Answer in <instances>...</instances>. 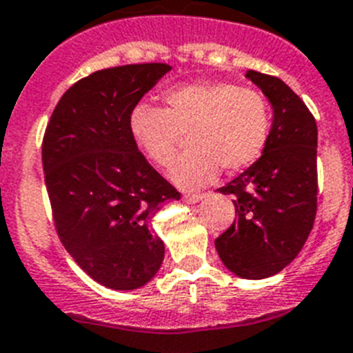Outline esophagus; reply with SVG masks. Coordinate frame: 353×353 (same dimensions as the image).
I'll use <instances>...</instances> for the list:
<instances>
[{"label": "esophagus", "instance_id": "esophagus-1", "mask_svg": "<svg viewBox=\"0 0 353 353\" xmlns=\"http://www.w3.org/2000/svg\"><path fill=\"white\" fill-rule=\"evenodd\" d=\"M204 199V194H185L183 195V201L188 204H195L199 203V201Z\"/></svg>", "mask_w": 353, "mask_h": 353}]
</instances>
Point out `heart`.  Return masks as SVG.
I'll return each instance as SVG.
<instances>
[{"mask_svg": "<svg viewBox=\"0 0 353 353\" xmlns=\"http://www.w3.org/2000/svg\"><path fill=\"white\" fill-rule=\"evenodd\" d=\"M163 100L165 109L136 105L129 127L136 145L161 168L174 163L181 134H188L190 150L170 172L177 185H208L219 167L242 170L268 147L271 108L259 90L232 82H192L165 91Z\"/></svg>", "mask_w": 353, "mask_h": 353, "instance_id": "heart-1", "label": "heart"}]
</instances>
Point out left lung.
<instances>
[{
    "label": "left lung",
    "instance_id": "8db88e82",
    "mask_svg": "<svg viewBox=\"0 0 353 353\" xmlns=\"http://www.w3.org/2000/svg\"><path fill=\"white\" fill-rule=\"evenodd\" d=\"M272 108L265 150L219 188L235 195L236 219L215 239L222 263L236 276L262 280L292 262L309 239L318 210V127L303 100L278 77L245 73Z\"/></svg>",
    "mask_w": 353,
    "mask_h": 353
}]
</instances>
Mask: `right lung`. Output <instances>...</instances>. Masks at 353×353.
Returning a JSON list of instances; mask_svg holds the SVG:
<instances>
[{"instance_id":"obj_1","label":"right lung","mask_w":353,"mask_h":353,"mask_svg":"<svg viewBox=\"0 0 353 353\" xmlns=\"http://www.w3.org/2000/svg\"><path fill=\"white\" fill-rule=\"evenodd\" d=\"M172 68H108L62 94L43 138L44 183L62 245L94 282L132 291L159 271L165 244L152 232L163 204L181 194L138 150L131 112Z\"/></svg>"}]
</instances>
